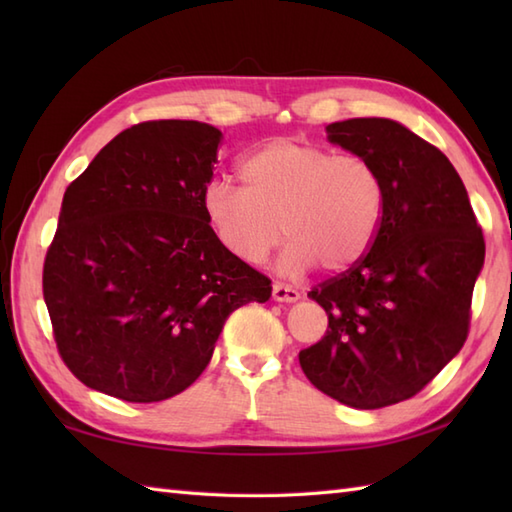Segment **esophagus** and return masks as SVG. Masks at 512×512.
Segmentation results:
<instances>
[{
    "instance_id": "obj_1",
    "label": "esophagus",
    "mask_w": 512,
    "mask_h": 512,
    "mask_svg": "<svg viewBox=\"0 0 512 512\" xmlns=\"http://www.w3.org/2000/svg\"><path fill=\"white\" fill-rule=\"evenodd\" d=\"M301 295L297 288H292L288 284H281V281H275L273 284V299L277 301H297Z\"/></svg>"
}]
</instances>
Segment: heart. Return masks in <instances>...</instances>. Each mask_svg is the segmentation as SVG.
<instances>
[{
	"instance_id": "1",
	"label": "heart",
	"mask_w": 512,
	"mask_h": 512,
	"mask_svg": "<svg viewBox=\"0 0 512 512\" xmlns=\"http://www.w3.org/2000/svg\"><path fill=\"white\" fill-rule=\"evenodd\" d=\"M239 178L244 187L211 182L202 209L217 242L242 262L262 264L286 233V270L319 264L343 273L361 262L378 233L383 180L358 154L275 138L250 151Z\"/></svg>"
}]
</instances>
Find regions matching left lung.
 Here are the masks:
<instances>
[{
    "label": "left lung",
    "instance_id": "left-lung-1",
    "mask_svg": "<svg viewBox=\"0 0 512 512\" xmlns=\"http://www.w3.org/2000/svg\"><path fill=\"white\" fill-rule=\"evenodd\" d=\"M328 138L372 162L385 204L361 262L308 292L328 332L299 363L325 396L380 409L416 396L462 350L484 235L449 158L407 127L350 118Z\"/></svg>",
    "mask_w": 512,
    "mask_h": 512
}]
</instances>
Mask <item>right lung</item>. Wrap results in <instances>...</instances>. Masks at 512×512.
Wrapping results in <instances>:
<instances>
[{
	"mask_svg": "<svg viewBox=\"0 0 512 512\" xmlns=\"http://www.w3.org/2000/svg\"><path fill=\"white\" fill-rule=\"evenodd\" d=\"M222 138L198 121L138 123L65 189L43 299L83 385L127 402L176 396L209 365L228 314L270 299V279L204 217Z\"/></svg>",
	"mask_w": 512,
	"mask_h": 512,
	"instance_id": "1",
	"label": "right lung"
}]
</instances>
